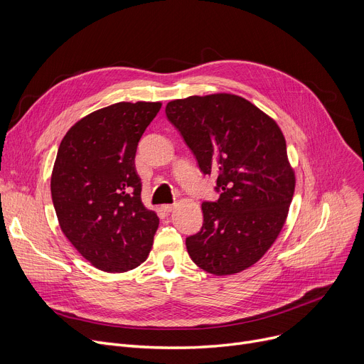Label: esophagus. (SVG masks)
<instances>
[{
	"label": "esophagus",
	"mask_w": 364,
	"mask_h": 364,
	"mask_svg": "<svg viewBox=\"0 0 364 364\" xmlns=\"http://www.w3.org/2000/svg\"><path fill=\"white\" fill-rule=\"evenodd\" d=\"M174 208H176V205H172V203H165V205L161 206L164 213H172V211H174Z\"/></svg>",
	"instance_id": "esophagus-1"
}]
</instances>
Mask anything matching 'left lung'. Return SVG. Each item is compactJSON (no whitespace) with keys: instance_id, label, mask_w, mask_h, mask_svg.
<instances>
[{"instance_id":"obj_1","label":"left lung","mask_w":364,"mask_h":364,"mask_svg":"<svg viewBox=\"0 0 364 364\" xmlns=\"http://www.w3.org/2000/svg\"><path fill=\"white\" fill-rule=\"evenodd\" d=\"M165 113L203 174L217 176V202H203L200 232L186 239L202 270L227 276L250 269L284 225L295 190L283 132L273 118L236 94L190 95Z\"/></svg>"}]
</instances>
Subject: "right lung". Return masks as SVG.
Instances as JSON below:
<instances>
[{
    "label": "right lung",
    "instance_id": "1",
    "mask_svg": "<svg viewBox=\"0 0 364 364\" xmlns=\"http://www.w3.org/2000/svg\"><path fill=\"white\" fill-rule=\"evenodd\" d=\"M161 102H119L80 119L63 137L51 198L68 240L95 269L124 273L147 259L159 218L141 202L137 144Z\"/></svg>",
    "mask_w": 364,
    "mask_h": 364
}]
</instances>
